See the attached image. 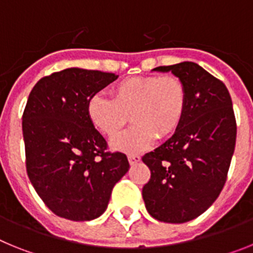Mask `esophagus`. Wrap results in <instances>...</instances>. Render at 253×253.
Returning a JSON list of instances; mask_svg holds the SVG:
<instances>
[{
    "label": "esophagus",
    "instance_id": "esophagus-1",
    "mask_svg": "<svg viewBox=\"0 0 253 253\" xmlns=\"http://www.w3.org/2000/svg\"><path fill=\"white\" fill-rule=\"evenodd\" d=\"M128 161L131 166H133V165H137L138 162H140V156H138V154H129Z\"/></svg>",
    "mask_w": 253,
    "mask_h": 253
}]
</instances>
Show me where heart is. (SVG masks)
Returning <instances> with one entry per match:
<instances>
[{
    "mask_svg": "<svg viewBox=\"0 0 253 253\" xmlns=\"http://www.w3.org/2000/svg\"><path fill=\"white\" fill-rule=\"evenodd\" d=\"M186 109V84L176 76L125 78L111 88V100L93 95L86 107L91 124L107 138H115L130 116L133 126L113 142L114 148L126 153L151 148L157 137H172Z\"/></svg>",
    "mask_w": 253,
    "mask_h": 253,
    "instance_id": "1",
    "label": "heart"
}]
</instances>
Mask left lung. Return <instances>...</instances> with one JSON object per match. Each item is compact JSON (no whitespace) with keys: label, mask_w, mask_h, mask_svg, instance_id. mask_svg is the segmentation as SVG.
I'll list each match as a JSON object with an SVG mask.
<instances>
[{"label":"left lung","mask_w":253,"mask_h":253,"mask_svg":"<svg viewBox=\"0 0 253 253\" xmlns=\"http://www.w3.org/2000/svg\"><path fill=\"white\" fill-rule=\"evenodd\" d=\"M172 72L187 88L184 122L162 146L143 156L151 178L142 190L160 222L185 223L213 204L227 181L237 125L231 95L220 80L194 62L154 68Z\"/></svg>","instance_id":"8db88e82"}]
</instances>
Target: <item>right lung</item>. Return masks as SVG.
Here are the masks:
<instances>
[{"mask_svg": "<svg viewBox=\"0 0 253 253\" xmlns=\"http://www.w3.org/2000/svg\"><path fill=\"white\" fill-rule=\"evenodd\" d=\"M119 76L67 68L33 87L22 114L26 172L58 216L84 222L106 210L114 185L128 172L124 153L107 143L87 116V102Z\"/></svg>", "mask_w": 253, "mask_h": 253, "instance_id": "add662e5", "label": "right lung"}]
</instances>
